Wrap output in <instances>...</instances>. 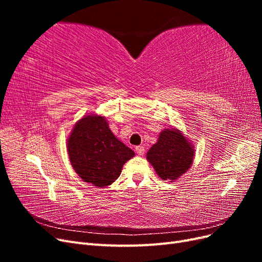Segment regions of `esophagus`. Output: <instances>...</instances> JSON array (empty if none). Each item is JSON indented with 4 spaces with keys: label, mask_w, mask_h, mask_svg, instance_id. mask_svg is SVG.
<instances>
[{
    "label": "esophagus",
    "mask_w": 262,
    "mask_h": 262,
    "mask_svg": "<svg viewBox=\"0 0 262 262\" xmlns=\"http://www.w3.org/2000/svg\"><path fill=\"white\" fill-rule=\"evenodd\" d=\"M136 152L138 153V155H143L144 152H145V147L142 146V145L137 146V147H136Z\"/></svg>",
    "instance_id": "esophagus-1"
}]
</instances>
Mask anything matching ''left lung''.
Wrapping results in <instances>:
<instances>
[{
    "mask_svg": "<svg viewBox=\"0 0 262 262\" xmlns=\"http://www.w3.org/2000/svg\"><path fill=\"white\" fill-rule=\"evenodd\" d=\"M194 150L178 130H164L146 154L157 175L164 180H175L192 164Z\"/></svg>",
    "mask_w": 262,
    "mask_h": 262,
    "instance_id": "1",
    "label": "left lung"
}]
</instances>
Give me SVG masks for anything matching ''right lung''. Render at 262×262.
Segmentation results:
<instances>
[{
    "label": "right lung",
    "mask_w": 262,
    "mask_h": 262,
    "mask_svg": "<svg viewBox=\"0 0 262 262\" xmlns=\"http://www.w3.org/2000/svg\"><path fill=\"white\" fill-rule=\"evenodd\" d=\"M71 164L84 181L106 187L120 176L134 152L110 131L104 117L87 116L78 121L68 141Z\"/></svg>",
    "instance_id": "right-lung-1"
}]
</instances>
